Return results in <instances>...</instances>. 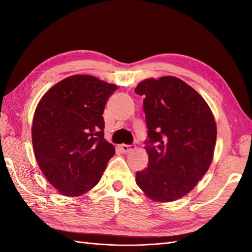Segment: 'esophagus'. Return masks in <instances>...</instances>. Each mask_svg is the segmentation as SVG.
Masks as SVG:
<instances>
[{
	"instance_id": "obj_1",
	"label": "esophagus",
	"mask_w": 252,
	"mask_h": 252,
	"mask_svg": "<svg viewBox=\"0 0 252 252\" xmlns=\"http://www.w3.org/2000/svg\"><path fill=\"white\" fill-rule=\"evenodd\" d=\"M120 148H121L122 151L125 152V154H128V152H130V151L133 150L134 146H133V145H126V144H123V145H121Z\"/></svg>"
}]
</instances>
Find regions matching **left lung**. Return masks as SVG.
Wrapping results in <instances>:
<instances>
[{
  "label": "left lung",
  "mask_w": 252,
  "mask_h": 252,
  "mask_svg": "<svg viewBox=\"0 0 252 252\" xmlns=\"http://www.w3.org/2000/svg\"><path fill=\"white\" fill-rule=\"evenodd\" d=\"M149 163L135 182L151 200L172 202L186 195L207 172L213 158L217 125L204 98L174 77L142 81Z\"/></svg>",
  "instance_id": "8db88e82"
}]
</instances>
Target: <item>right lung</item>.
Returning a JSON list of instances; mask_svg holds the SVG:
<instances>
[{"label": "right lung", "mask_w": 252, "mask_h": 252, "mask_svg": "<svg viewBox=\"0 0 252 252\" xmlns=\"http://www.w3.org/2000/svg\"><path fill=\"white\" fill-rule=\"evenodd\" d=\"M118 87L93 75L59 82L41 98L32 136L41 171L65 196H79L100 182L114 146L104 139L103 112Z\"/></svg>", "instance_id": "add662e5"}]
</instances>
